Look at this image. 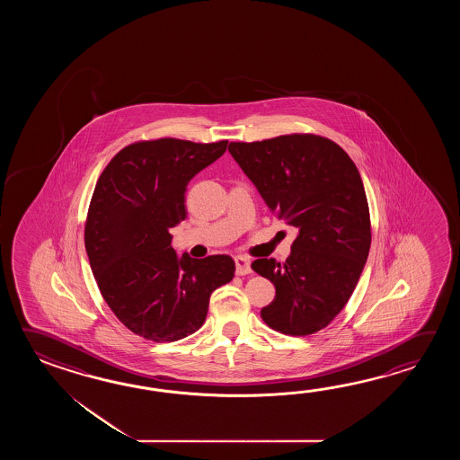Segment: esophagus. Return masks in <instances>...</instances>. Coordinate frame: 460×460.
Returning a JSON list of instances; mask_svg holds the SVG:
<instances>
[{
    "label": "esophagus",
    "instance_id": "1",
    "mask_svg": "<svg viewBox=\"0 0 460 460\" xmlns=\"http://www.w3.org/2000/svg\"><path fill=\"white\" fill-rule=\"evenodd\" d=\"M234 268H236V274H238V276L252 273L250 260H246L243 256H236V258H234Z\"/></svg>",
    "mask_w": 460,
    "mask_h": 460
}]
</instances>
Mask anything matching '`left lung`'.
Wrapping results in <instances>:
<instances>
[{
    "instance_id": "obj_1",
    "label": "left lung",
    "mask_w": 460,
    "mask_h": 460,
    "mask_svg": "<svg viewBox=\"0 0 460 460\" xmlns=\"http://www.w3.org/2000/svg\"><path fill=\"white\" fill-rule=\"evenodd\" d=\"M228 151L271 214L297 228L284 263H252L276 288L261 319L288 335L319 332L349 303L370 252L360 172L337 143L309 133L230 143Z\"/></svg>"
}]
</instances>
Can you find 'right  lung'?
I'll return each instance as SVG.
<instances>
[{"label":"right lung","instance_id":"1","mask_svg":"<svg viewBox=\"0 0 460 460\" xmlns=\"http://www.w3.org/2000/svg\"><path fill=\"white\" fill-rule=\"evenodd\" d=\"M228 141H137L103 169L88 207L85 250L118 321L153 342H176L206 321L210 294L234 279L228 254L177 256L169 230L186 218L189 181Z\"/></svg>","mask_w":460,"mask_h":460}]
</instances>
